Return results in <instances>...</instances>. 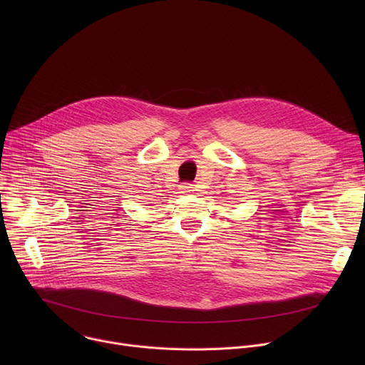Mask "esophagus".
I'll return each instance as SVG.
<instances>
[{
    "instance_id": "esophagus-1",
    "label": "esophagus",
    "mask_w": 365,
    "mask_h": 365,
    "mask_svg": "<svg viewBox=\"0 0 365 365\" xmlns=\"http://www.w3.org/2000/svg\"><path fill=\"white\" fill-rule=\"evenodd\" d=\"M180 190H182V192H186V193H190V192H193V185L185 182V183L180 185Z\"/></svg>"
}]
</instances>
